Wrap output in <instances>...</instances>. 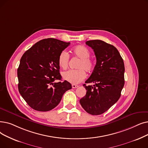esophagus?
<instances>
[{
  "mask_svg": "<svg viewBox=\"0 0 148 148\" xmlns=\"http://www.w3.org/2000/svg\"><path fill=\"white\" fill-rule=\"evenodd\" d=\"M78 87H79V86L77 85H75V84H73L72 85V88H78Z\"/></svg>",
  "mask_w": 148,
  "mask_h": 148,
  "instance_id": "1",
  "label": "esophagus"
}]
</instances>
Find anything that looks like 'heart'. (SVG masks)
Returning <instances> with one entry per match:
<instances>
[{"instance_id":"heart-1","label":"heart","mask_w":148,"mask_h":148,"mask_svg":"<svg viewBox=\"0 0 148 148\" xmlns=\"http://www.w3.org/2000/svg\"><path fill=\"white\" fill-rule=\"evenodd\" d=\"M72 52L74 56L80 59L77 68V69H69L62 73L64 80L73 83L77 84L84 80L86 77V71L90 72L94 68V62L90 58L91 52L89 49L83 45H77L74 47ZM69 56L65 51H63L59 56L58 64L61 68L66 69L68 66Z\"/></svg>"}]
</instances>
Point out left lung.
Wrapping results in <instances>:
<instances>
[{"label": "left lung", "mask_w": 148, "mask_h": 148, "mask_svg": "<svg viewBox=\"0 0 148 148\" xmlns=\"http://www.w3.org/2000/svg\"><path fill=\"white\" fill-rule=\"evenodd\" d=\"M86 44L93 50L96 65L91 76L83 85L85 96L80 100L83 108L91 115H100L120 99L125 84V65L117 49L100 40H88Z\"/></svg>", "instance_id": "obj_1"}]
</instances>
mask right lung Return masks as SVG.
Wrapping results in <instances>:
<instances>
[{
	"instance_id": "obj_1",
	"label": "right lung",
	"mask_w": 148,
	"mask_h": 148,
	"mask_svg": "<svg viewBox=\"0 0 148 148\" xmlns=\"http://www.w3.org/2000/svg\"><path fill=\"white\" fill-rule=\"evenodd\" d=\"M53 38L38 41L25 52L17 69L18 89L27 104L34 110L48 111L60 103L71 84L61 80L59 56L69 45Z\"/></svg>"
}]
</instances>
